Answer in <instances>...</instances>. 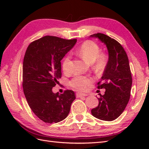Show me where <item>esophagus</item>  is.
Wrapping results in <instances>:
<instances>
[{
    "label": "esophagus",
    "mask_w": 149,
    "mask_h": 149,
    "mask_svg": "<svg viewBox=\"0 0 149 149\" xmlns=\"http://www.w3.org/2000/svg\"><path fill=\"white\" fill-rule=\"evenodd\" d=\"M86 96H88V94H86V93H76V97H81Z\"/></svg>",
    "instance_id": "34e87169"
}]
</instances>
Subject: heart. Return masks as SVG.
<instances>
[{
    "instance_id": "1",
    "label": "heart",
    "mask_w": 149,
    "mask_h": 149,
    "mask_svg": "<svg viewBox=\"0 0 149 149\" xmlns=\"http://www.w3.org/2000/svg\"><path fill=\"white\" fill-rule=\"evenodd\" d=\"M78 53L84 61L89 63H94V66L98 70H102L106 64V55L104 53H100V47L96 43L91 40H88L84 42L79 47ZM71 55H67L62 62L63 70L65 73H70L71 71ZM92 82L93 79L89 76L76 75L70 81V84L72 87L76 89L84 91Z\"/></svg>"
}]
</instances>
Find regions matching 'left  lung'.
<instances>
[{"label":"left lung","mask_w":149,"mask_h":149,"mask_svg":"<svg viewBox=\"0 0 149 149\" xmlns=\"http://www.w3.org/2000/svg\"><path fill=\"white\" fill-rule=\"evenodd\" d=\"M90 37L104 43L109 55L101 81L97 83V88L106 91L104 95L99 94V104L91 110V114L99 119L112 121L123 113L130 99L132 79L129 59L121 45L109 36L97 33Z\"/></svg>","instance_id":"1"}]
</instances>
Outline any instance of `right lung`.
Instances as JSON below:
<instances>
[{
	"label": "right lung",
	"instance_id": "add662e5",
	"mask_svg": "<svg viewBox=\"0 0 149 149\" xmlns=\"http://www.w3.org/2000/svg\"><path fill=\"white\" fill-rule=\"evenodd\" d=\"M77 40H66L54 36L31 42L26 49L23 62L22 86L30 107L46 123H57L68 115L75 94L66 90L54 93L61 76V60L73 48Z\"/></svg>",
	"mask_w": 149,
	"mask_h": 149
}]
</instances>
